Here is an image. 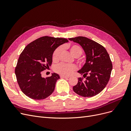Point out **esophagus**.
I'll use <instances>...</instances> for the list:
<instances>
[{"label": "esophagus", "mask_w": 131, "mask_h": 131, "mask_svg": "<svg viewBox=\"0 0 131 131\" xmlns=\"http://www.w3.org/2000/svg\"><path fill=\"white\" fill-rule=\"evenodd\" d=\"M60 78H62V79H67V78H68L69 77H66V76H64V75H60Z\"/></svg>", "instance_id": "34e87169"}]
</instances>
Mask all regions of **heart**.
<instances>
[{"label": "heart", "mask_w": 131, "mask_h": 131, "mask_svg": "<svg viewBox=\"0 0 131 131\" xmlns=\"http://www.w3.org/2000/svg\"><path fill=\"white\" fill-rule=\"evenodd\" d=\"M70 53L74 57H78L82 53L81 48L78 45H71L67 46ZM62 51V48L58 47L55 50L52 54V60L57 61L59 59L60 54ZM77 69V66L74 64L67 65L65 64H60L54 68V71L56 73L64 76H69Z\"/></svg>", "instance_id": "b5f03b06"}]
</instances>
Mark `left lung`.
<instances>
[{"label": "left lung", "instance_id": "8db88e82", "mask_svg": "<svg viewBox=\"0 0 131 131\" xmlns=\"http://www.w3.org/2000/svg\"><path fill=\"white\" fill-rule=\"evenodd\" d=\"M79 43L85 53V63L78 73L83 78L78 79V84L73 91L84 97H92L101 92L109 80L113 65L105 48L95 41L84 37L69 38Z\"/></svg>", "mask_w": 131, "mask_h": 131}]
</instances>
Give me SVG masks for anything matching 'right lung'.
Masks as SVG:
<instances>
[{"instance_id":"add662e5","label":"right lung","mask_w":131,"mask_h":131,"mask_svg":"<svg viewBox=\"0 0 131 131\" xmlns=\"http://www.w3.org/2000/svg\"><path fill=\"white\" fill-rule=\"evenodd\" d=\"M65 38L45 36L27 45L20 53L15 73L19 86L27 97L46 99L53 92L59 75L53 73L44 78L41 73L50 66L52 54L59 46L68 42Z\"/></svg>"}]
</instances>
